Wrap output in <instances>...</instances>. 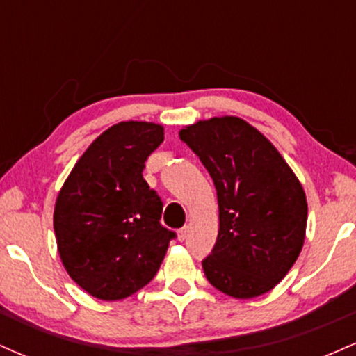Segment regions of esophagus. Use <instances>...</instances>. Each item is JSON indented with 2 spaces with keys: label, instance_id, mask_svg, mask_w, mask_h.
Here are the masks:
<instances>
[{
  "label": "esophagus",
  "instance_id": "esophagus-1",
  "mask_svg": "<svg viewBox=\"0 0 356 356\" xmlns=\"http://www.w3.org/2000/svg\"><path fill=\"white\" fill-rule=\"evenodd\" d=\"M187 236H189V226L182 227V229H179V231H177V239H179V241L187 239Z\"/></svg>",
  "mask_w": 356,
  "mask_h": 356
}]
</instances>
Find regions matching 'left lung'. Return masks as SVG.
I'll list each match as a JSON object with an SVG mask.
<instances>
[{
	"instance_id": "1",
	"label": "left lung",
	"mask_w": 356,
	"mask_h": 356,
	"mask_svg": "<svg viewBox=\"0 0 356 356\" xmlns=\"http://www.w3.org/2000/svg\"><path fill=\"white\" fill-rule=\"evenodd\" d=\"M179 138L199 157L218 192L219 232L204 275L224 295L271 291L305 244L308 202L300 179L256 127L234 115L186 125Z\"/></svg>"
}]
</instances>
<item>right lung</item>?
<instances>
[{
    "instance_id": "add662e5",
    "label": "right lung",
    "mask_w": 356,
    "mask_h": 356,
    "mask_svg": "<svg viewBox=\"0 0 356 356\" xmlns=\"http://www.w3.org/2000/svg\"><path fill=\"white\" fill-rule=\"evenodd\" d=\"M164 142V127L127 120L102 132L56 195L53 229L61 264L104 301L129 298L161 268L174 232L161 226L162 202L142 177Z\"/></svg>"
}]
</instances>
